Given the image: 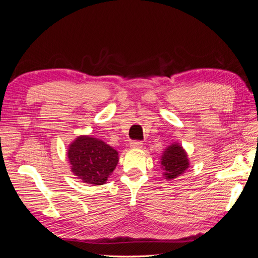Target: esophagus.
Listing matches in <instances>:
<instances>
[{"label":"esophagus","mask_w":258,"mask_h":258,"mask_svg":"<svg viewBox=\"0 0 258 258\" xmlns=\"http://www.w3.org/2000/svg\"><path fill=\"white\" fill-rule=\"evenodd\" d=\"M130 147L131 148H137V150H140V148L143 147V143L140 142V141H132L130 143Z\"/></svg>","instance_id":"esophagus-1"}]
</instances>
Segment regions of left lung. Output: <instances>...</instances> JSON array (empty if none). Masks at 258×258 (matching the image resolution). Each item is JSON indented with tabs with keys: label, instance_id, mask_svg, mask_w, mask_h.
Returning <instances> with one entry per match:
<instances>
[{
	"label": "left lung",
	"instance_id": "left-lung-1",
	"mask_svg": "<svg viewBox=\"0 0 258 258\" xmlns=\"http://www.w3.org/2000/svg\"><path fill=\"white\" fill-rule=\"evenodd\" d=\"M162 175L168 181L178 177L189 168L188 155L179 143H172L162 152L160 158Z\"/></svg>",
	"mask_w": 258,
	"mask_h": 258
}]
</instances>
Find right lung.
Listing matches in <instances>:
<instances>
[{"instance_id": "obj_1", "label": "right lung", "mask_w": 258, "mask_h": 258, "mask_svg": "<svg viewBox=\"0 0 258 258\" xmlns=\"http://www.w3.org/2000/svg\"><path fill=\"white\" fill-rule=\"evenodd\" d=\"M67 155L72 173L93 186L106 183L119 159L115 148L91 136L77 137L69 145Z\"/></svg>"}]
</instances>
